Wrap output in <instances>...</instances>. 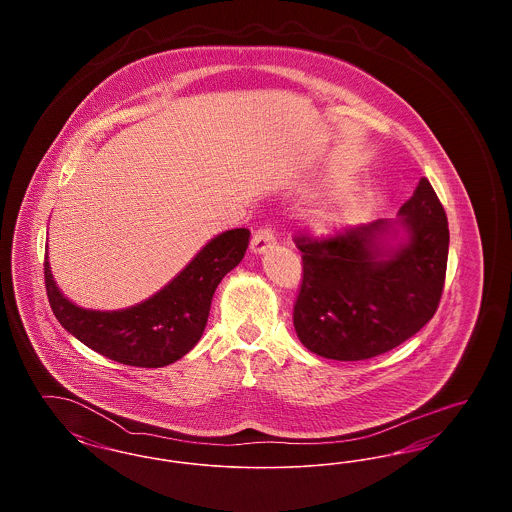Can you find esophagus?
I'll list each match as a JSON object with an SVG mask.
<instances>
[{"mask_svg": "<svg viewBox=\"0 0 512 512\" xmlns=\"http://www.w3.org/2000/svg\"><path fill=\"white\" fill-rule=\"evenodd\" d=\"M274 245H276V240H274L272 232H270L268 228H263V230H257V232L253 234V240H251L249 249H251V253H255V255H263V253L270 251Z\"/></svg>", "mask_w": 512, "mask_h": 512, "instance_id": "obj_1", "label": "esophagus"}]
</instances>
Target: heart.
I'll list each match as a JSON object with an SVG mask.
<instances>
[{"instance_id": "obj_1", "label": "heart", "mask_w": 512, "mask_h": 512, "mask_svg": "<svg viewBox=\"0 0 512 512\" xmlns=\"http://www.w3.org/2000/svg\"><path fill=\"white\" fill-rule=\"evenodd\" d=\"M336 182V180H334ZM370 213V199L361 190H343L330 197L324 205L309 213L305 224L309 232L320 238H332L357 224H361Z\"/></svg>"}]
</instances>
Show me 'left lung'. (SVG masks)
Listing matches in <instances>:
<instances>
[{"mask_svg": "<svg viewBox=\"0 0 512 512\" xmlns=\"http://www.w3.org/2000/svg\"><path fill=\"white\" fill-rule=\"evenodd\" d=\"M303 282L293 307L299 341L334 361H363L414 336L443 292L449 228L426 178L397 219H380L332 240L297 238Z\"/></svg>", "mask_w": 512, "mask_h": 512, "instance_id": "1", "label": "left lung"}]
</instances>
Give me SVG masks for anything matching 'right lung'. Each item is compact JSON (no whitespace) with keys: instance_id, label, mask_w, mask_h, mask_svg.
<instances>
[{"instance_id":"obj_1","label":"right lung","mask_w":512,"mask_h":512,"mask_svg":"<svg viewBox=\"0 0 512 512\" xmlns=\"http://www.w3.org/2000/svg\"><path fill=\"white\" fill-rule=\"evenodd\" d=\"M249 230L234 228L211 238L167 286L144 301L115 311L86 309L59 290L44 263L49 305L74 338L122 365L159 368L182 359L203 336L220 280L238 267Z\"/></svg>"}]
</instances>
